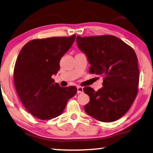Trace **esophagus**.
<instances>
[{"label": "esophagus", "mask_w": 153, "mask_h": 153, "mask_svg": "<svg viewBox=\"0 0 153 153\" xmlns=\"http://www.w3.org/2000/svg\"><path fill=\"white\" fill-rule=\"evenodd\" d=\"M83 92V88L81 86H77V93H82Z\"/></svg>", "instance_id": "34e87169"}]
</instances>
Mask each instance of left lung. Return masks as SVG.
Instances as JSON below:
<instances>
[{
    "label": "left lung",
    "mask_w": 153,
    "mask_h": 153,
    "mask_svg": "<svg viewBox=\"0 0 153 153\" xmlns=\"http://www.w3.org/2000/svg\"><path fill=\"white\" fill-rule=\"evenodd\" d=\"M76 42L91 65L89 73L104 79L103 87L97 91L83 88L90 98L85 111L102 122L118 120L128 111L138 91L139 69L134 50L112 35L77 36Z\"/></svg>",
    "instance_id": "1"
}]
</instances>
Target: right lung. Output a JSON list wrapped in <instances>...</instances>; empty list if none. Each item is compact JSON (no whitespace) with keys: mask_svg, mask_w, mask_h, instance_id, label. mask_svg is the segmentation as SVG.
Segmentation results:
<instances>
[{"mask_svg":"<svg viewBox=\"0 0 153 153\" xmlns=\"http://www.w3.org/2000/svg\"><path fill=\"white\" fill-rule=\"evenodd\" d=\"M76 35L34 39L22 47L17 56L13 80L17 95L30 113L49 120L63 112L67 102L77 92L75 86L61 87L52 79L59 61L68 51Z\"/></svg>","mask_w":153,"mask_h":153,"instance_id":"obj_1","label":"right lung"}]
</instances>
